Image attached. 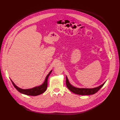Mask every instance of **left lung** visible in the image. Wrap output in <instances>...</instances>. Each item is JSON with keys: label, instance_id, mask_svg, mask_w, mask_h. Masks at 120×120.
<instances>
[{"label": "left lung", "instance_id": "left-lung-1", "mask_svg": "<svg viewBox=\"0 0 120 120\" xmlns=\"http://www.w3.org/2000/svg\"><path fill=\"white\" fill-rule=\"evenodd\" d=\"M105 82L100 85L99 86L93 88H79L73 86L69 82L68 79L66 77V84L67 88L73 93L81 95H93L97 93L102 87Z\"/></svg>", "mask_w": 120, "mask_h": 120}]
</instances>
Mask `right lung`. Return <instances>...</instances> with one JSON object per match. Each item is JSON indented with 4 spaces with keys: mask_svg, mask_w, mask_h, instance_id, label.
<instances>
[{
    "mask_svg": "<svg viewBox=\"0 0 120 120\" xmlns=\"http://www.w3.org/2000/svg\"><path fill=\"white\" fill-rule=\"evenodd\" d=\"M52 70H51L49 73L48 74L47 76H46V78L45 79L44 82L38 86H36L35 87H34L33 88L31 89H21L19 87H18L14 83V82L12 81V79H11V81L12 82L14 87L16 88V89L18 90L19 92L20 93L26 95H29V96H38L40 94H41L42 93H44L45 91H46L47 88V81L48 78L50 75V74L52 72Z\"/></svg>",
    "mask_w": 120,
    "mask_h": 120,
    "instance_id": "1",
    "label": "right lung"
}]
</instances>
